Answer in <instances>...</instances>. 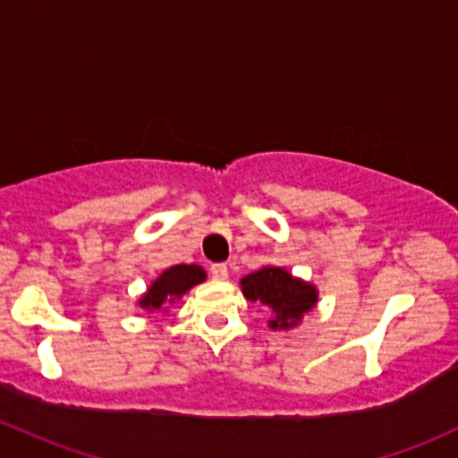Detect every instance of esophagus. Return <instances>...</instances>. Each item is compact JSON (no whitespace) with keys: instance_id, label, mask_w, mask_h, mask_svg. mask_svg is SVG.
Here are the masks:
<instances>
[{"instance_id":"obj_1","label":"esophagus","mask_w":458,"mask_h":458,"mask_svg":"<svg viewBox=\"0 0 458 458\" xmlns=\"http://www.w3.org/2000/svg\"><path fill=\"white\" fill-rule=\"evenodd\" d=\"M210 276H213L215 280H225L228 278V267H225L224 263L210 265Z\"/></svg>"}]
</instances>
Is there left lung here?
<instances>
[{
	"instance_id": "8db88e82",
	"label": "left lung",
	"mask_w": 458,
	"mask_h": 458,
	"mask_svg": "<svg viewBox=\"0 0 458 458\" xmlns=\"http://www.w3.org/2000/svg\"><path fill=\"white\" fill-rule=\"evenodd\" d=\"M241 291L252 302L267 306L269 328L274 330L293 328L318 304V289L283 267H263L248 274L241 278Z\"/></svg>"
}]
</instances>
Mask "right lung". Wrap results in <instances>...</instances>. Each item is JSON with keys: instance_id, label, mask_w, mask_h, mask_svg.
Listing matches in <instances>:
<instances>
[{"instance_id": "1", "label": "right lung", "mask_w": 458, "mask_h": 458, "mask_svg": "<svg viewBox=\"0 0 458 458\" xmlns=\"http://www.w3.org/2000/svg\"><path fill=\"white\" fill-rule=\"evenodd\" d=\"M206 271L199 265H174L165 269L158 278L149 284L148 293L140 298L139 306L145 310H160L167 309V304H174L175 300L182 298L191 286L204 283Z\"/></svg>"}]
</instances>
